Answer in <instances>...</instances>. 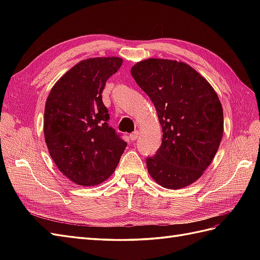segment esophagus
Wrapping results in <instances>:
<instances>
[{"mask_svg": "<svg viewBox=\"0 0 260 260\" xmlns=\"http://www.w3.org/2000/svg\"><path fill=\"white\" fill-rule=\"evenodd\" d=\"M140 136V132L139 131H135L134 133H132L131 135H129V140L131 141H135V140H137V137Z\"/></svg>", "mask_w": 260, "mask_h": 260, "instance_id": "obj_1", "label": "esophagus"}]
</instances>
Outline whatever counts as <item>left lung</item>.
<instances>
[{"label":"left lung","mask_w":260,"mask_h":260,"mask_svg":"<svg viewBox=\"0 0 260 260\" xmlns=\"http://www.w3.org/2000/svg\"><path fill=\"white\" fill-rule=\"evenodd\" d=\"M131 74L155 106L163 132L156 154L146 158L148 173L167 189L192 184L211 164L222 140L217 92L191 66L176 60H143Z\"/></svg>","instance_id":"1"}]
</instances>
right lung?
I'll return each mask as SVG.
<instances>
[{
  "label": "right lung",
  "instance_id": "1",
  "mask_svg": "<svg viewBox=\"0 0 260 260\" xmlns=\"http://www.w3.org/2000/svg\"><path fill=\"white\" fill-rule=\"evenodd\" d=\"M121 63L118 57L82 60L54 84L47 98L43 133L49 154L60 172L78 185L106 181L127 145L108 126L102 99L107 79Z\"/></svg>",
  "mask_w": 260,
  "mask_h": 260
}]
</instances>
